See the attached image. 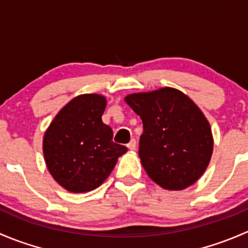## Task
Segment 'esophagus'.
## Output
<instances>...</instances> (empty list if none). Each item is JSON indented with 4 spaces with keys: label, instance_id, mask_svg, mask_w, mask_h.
<instances>
[{
    "label": "esophagus",
    "instance_id": "1",
    "mask_svg": "<svg viewBox=\"0 0 248 248\" xmlns=\"http://www.w3.org/2000/svg\"><path fill=\"white\" fill-rule=\"evenodd\" d=\"M127 147H128L129 150H136V147H137V141H136V139H132L131 141H129L128 144H127Z\"/></svg>",
    "mask_w": 248,
    "mask_h": 248
}]
</instances>
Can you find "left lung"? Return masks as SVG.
<instances>
[{"instance_id":"8db88e82","label":"left lung","mask_w":248,"mask_h":248,"mask_svg":"<svg viewBox=\"0 0 248 248\" xmlns=\"http://www.w3.org/2000/svg\"><path fill=\"white\" fill-rule=\"evenodd\" d=\"M124 101L142 121L139 157L150 179L170 191L193 185L209 166L214 147L202 110L172 87L132 93Z\"/></svg>"}]
</instances>
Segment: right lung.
<instances>
[{"instance_id": "add662e5", "label": "right lung", "mask_w": 248, "mask_h": 248, "mask_svg": "<svg viewBox=\"0 0 248 248\" xmlns=\"http://www.w3.org/2000/svg\"><path fill=\"white\" fill-rule=\"evenodd\" d=\"M107 106L101 94H80L55 116L43 139L44 158L57 184L73 193L101 186L127 147L112 141L102 121Z\"/></svg>"}]
</instances>
